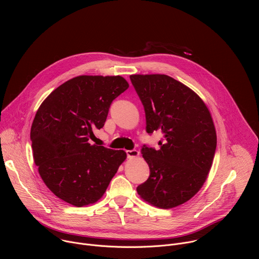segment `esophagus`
I'll use <instances>...</instances> for the list:
<instances>
[{"label":"esophagus","instance_id":"obj_1","mask_svg":"<svg viewBox=\"0 0 259 259\" xmlns=\"http://www.w3.org/2000/svg\"><path fill=\"white\" fill-rule=\"evenodd\" d=\"M126 153H127V156H128V158H136V157H138L139 156V152L138 151H136V150H131V151H126Z\"/></svg>","mask_w":259,"mask_h":259}]
</instances>
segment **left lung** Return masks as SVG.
Wrapping results in <instances>:
<instances>
[{"instance_id":"left-lung-1","label":"left lung","mask_w":259,"mask_h":259,"mask_svg":"<svg viewBox=\"0 0 259 259\" xmlns=\"http://www.w3.org/2000/svg\"><path fill=\"white\" fill-rule=\"evenodd\" d=\"M143 104L146 132L162 131L160 150L142 146L150 177L137 187L141 199L170 209L192 199L203 187L216 150V131L202 98L167 76L131 75Z\"/></svg>"}]
</instances>
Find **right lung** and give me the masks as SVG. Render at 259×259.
I'll return each mask as SVG.
<instances>
[{
	"label": "right lung",
	"instance_id": "right-lung-1",
	"mask_svg": "<svg viewBox=\"0 0 259 259\" xmlns=\"http://www.w3.org/2000/svg\"><path fill=\"white\" fill-rule=\"evenodd\" d=\"M128 87L121 76H79L52 91L36 110L30 129L33 161L62 201L76 207L96 203L126 160L124 151L89 140Z\"/></svg>",
	"mask_w": 259,
	"mask_h": 259
}]
</instances>
